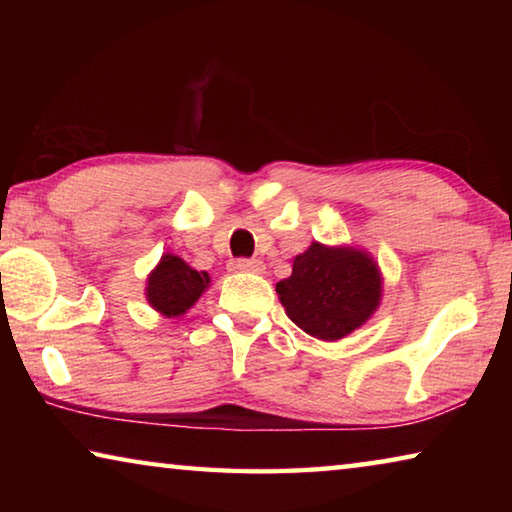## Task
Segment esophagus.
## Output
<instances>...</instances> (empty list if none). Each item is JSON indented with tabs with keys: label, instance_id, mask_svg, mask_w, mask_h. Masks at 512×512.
<instances>
[{
	"label": "esophagus",
	"instance_id": "34e87169",
	"mask_svg": "<svg viewBox=\"0 0 512 512\" xmlns=\"http://www.w3.org/2000/svg\"><path fill=\"white\" fill-rule=\"evenodd\" d=\"M230 266H232V271H246V273H262L264 271V262H259V259H235Z\"/></svg>",
	"mask_w": 512,
	"mask_h": 512
}]
</instances>
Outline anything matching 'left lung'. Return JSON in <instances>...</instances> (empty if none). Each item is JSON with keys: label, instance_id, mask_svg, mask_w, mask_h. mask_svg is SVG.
Masks as SVG:
<instances>
[{"label": "left lung", "instance_id": "left-lung-1", "mask_svg": "<svg viewBox=\"0 0 512 512\" xmlns=\"http://www.w3.org/2000/svg\"><path fill=\"white\" fill-rule=\"evenodd\" d=\"M287 316L307 334L336 341L361 327L377 309L381 277L372 257L354 248L311 244L293 259V273L277 282Z\"/></svg>", "mask_w": 512, "mask_h": 512}]
</instances>
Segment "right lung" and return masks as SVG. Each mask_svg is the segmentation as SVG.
I'll use <instances>...</instances> for the list:
<instances>
[{
	"label": "right lung",
	"instance_id": "obj_1",
	"mask_svg": "<svg viewBox=\"0 0 512 512\" xmlns=\"http://www.w3.org/2000/svg\"><path fill=\"white\" fill-rule=\"evenodd\" d=\"M207 284H210L207 273L194 271L176 255H162L158 268L149 275L146 298L160 314L169 318L180 316L201 298Z\"/></svg>",
	"mask_w": 512,
	"mask_h": 512
}]
</instances>
